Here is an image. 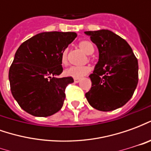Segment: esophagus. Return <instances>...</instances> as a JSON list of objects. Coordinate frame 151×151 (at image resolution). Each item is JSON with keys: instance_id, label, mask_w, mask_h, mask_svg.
I'll return each mask as SVG.
<instances>
[{"instance_id": "1", "label": "esophagus", "mask_w": 151, "mask_h": 151, "mask_svg": "<svg viewBox=\"0 0 151 151\" xmlns=\"http://www.w3.org/2000/svg\"><path fill=\"white\" fill-rule=\"evenodd\" d=\"M73 81H74L75 83H78V82H79L80 81H81V78H74L73 79Z\"/></svg>"}]
</instances>
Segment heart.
Wrapping results in <instances>:
<instances>
[{"label": "heart", "instance_id": "obj_1", "mask_svg": "<svg viewBox=\"0 0 151 151\" xmlns=\"http://www.w3.org/2000/svg\"><path fill=\"white\" fill-rule=\"evenodd\" d=\"M78 47L87 55H91L94 52L95 48L94 46L90 41L82 40L78 43ZM68 53L69 49L65 48L61 53V63L64 65L68 64ZM91 67L88 65L84 66H71L70 68L65 70V74L69 77H73L74 78H81L84 76L87 75L91 72Z\"/></svg>", "mask_w": 151, "mask_h": 151}]
</instances>
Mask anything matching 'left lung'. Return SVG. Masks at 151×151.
<instances>
[{
    "label": "left lung",
    "instance_id": "obj_1",
    "mask_svg": "<svg viewBox=\"0 0 151 151\" xmlns=\"http://www.w3.org/2000/svg\"><path fill=\"white\" fill-rule=\"evenodd\" d=\"M99 49V61L90 75L91 88L86 93L90 105L109 111L132 98L138 82V63L125 40L108 30L85 31Z\"/></svg>",
    "mask_w": 151,
    "mask_h": 151
}]
</instances>
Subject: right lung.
<instances>
[{
    "label": "right lung",
    "mask_w": 151,
    "mask_h": 151,
    "mask_svg": "<svg viewBox=\"0 0 151 151\" xmlns=\"http://www.w3.org/2000/svg\"><path fill=\"white\" fill-rule=\"evenodd\" d=\"M77 37L75 32H42L22 43L9 71L12 95L35 116H52L62 108L72 77L57 78L63 71L61 53Z\"/></svg>",
    "instance_id": "1"
}]
</instances>
